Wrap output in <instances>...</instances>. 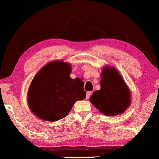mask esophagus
<instances>
[{
	"label": "esophagus",
	"instance_id": "34e87169",
	"mask_svg": "<svg viewBox=\"0 0 159 159\" xmlns=\"http://www.w3.org/2000/svg\"><path fill=\"white\" fill-rule=\"evenodd\" d=\"M92 94V92H87V93H86V99H89L90 96H91Z\"/></svg>",
	"mask_w": 159,
	"mask_h": 159
}]
</instances>
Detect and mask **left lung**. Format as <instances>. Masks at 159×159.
Returning <instances> with one entry per match:
<instances>
[{
    "label": "left lung",
    "mask_w": 159,
    "mask_h": 159,
    "mask_svg": "<svg viewBox=\"0 0 159 159\" xmlns=\"http://www.w3.org/2000/svg\"><path fill=\"white\" fill-rule=\"evenodd\" d=\"M101 75L100 89L93 92L90 102L106 116L123 113L130 103L128 86L114 67H104Z\"/></svg>",
    "instance_id": "left-lung-1"
}]
</instances>
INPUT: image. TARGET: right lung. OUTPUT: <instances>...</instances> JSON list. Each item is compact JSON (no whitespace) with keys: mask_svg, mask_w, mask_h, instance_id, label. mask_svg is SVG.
Wrapping results in <instances>:
<instances>
[{"mask_svg":"<svg viewBox=\"0 0 159 159\" xmlns=\"http://www.w3.org/2000/svg\"><path fill=\"white\" fill-rule=\"evenodd\" d=\"M71 66L63 61L49 62L37 73L28 91L31 111L43 120L65 117L77 100L86 98L81 79L70 78Z\"/></svg>","mask_w":159,"mask_h":159,"instance_id":"right-lung-1","label":"right lung"}]
</instances>
